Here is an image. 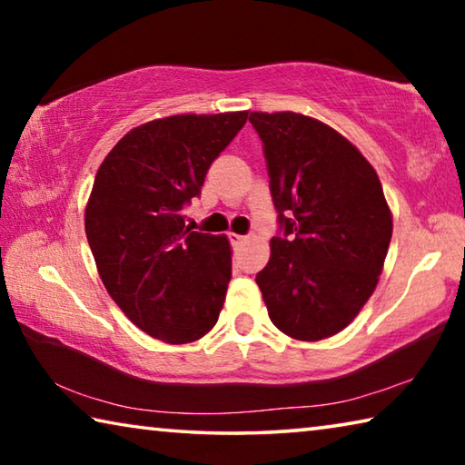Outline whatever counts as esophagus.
<instances>
[{
	"instance_id": "1",
	"label": "esophagus",
	"mask_w": 465,
	"mask_h": 465,
	"mask_svg": "<svg viewBox=\"0 0 465 465\" xmlns=\"http://www.w3.org/2000/svg\"><path fill=\"white\" fill-rule=\"evenodd\" d=\"M230 240H232V243L233 246H240V243H243L246 242V235H240V233H230Z\"/></svg>"
}]
</instances>
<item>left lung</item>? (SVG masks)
I'll use <instances>...</instances> for the list:
<instances>
[{"label":"left lung","instance_id":"1","mask_svg":"<svg viewBox=\"0 0 465 465\" xmlns=\"http://www.w3.org/2000/svg\"><path fill=\"white\" fill-rule=\"evenodd\" d=\"M264 143L282 238L256 274L271 322L295 341H324L363 310L383 271L391 211L375 168L312 116L250 113Z\"/></svg>","mask_w":465,"mask_h":465}]
</instances>
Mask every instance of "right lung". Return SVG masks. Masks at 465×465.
I'll return each mask as SVG.
<instances>
[{"label": "right lung", "mask_w": 465, "mask_h": 465, "mask_svg": "<svg viewBox=\"0 0 465 465\" xmlns=\"http://www.w3.org/2000/svg\"><path fill=\"white\" fill-rule=\"evenodd\" d=\"M246 121L248 110L143 123L96 172L85 235L98 274L124 316L162 342L199 341L223 308L230 240L193 232L183 211Z\"/></svg>", "instance_id": "add662e5"}]
</instances>
